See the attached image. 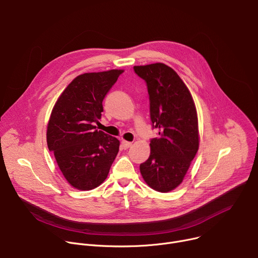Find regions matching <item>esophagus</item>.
I'll return each instance as SVG.
<instances>
[{"label":"esophagus","mask_w":258,"mask_h":258,"mask_svg":"<svg viewBox=\"0 0 258 258\" xmlns=\"http://www.w3.org/2000/svg\"><path fill=\"white\" fill-rule=\"evenodd\" d=\"M121 145H122V148H123V149H128L130 147L132 146V143H131V142H127V141H124V140H123V141L121 142Z\"/></svg>","instance_id":"obj_1"}]
</instances>
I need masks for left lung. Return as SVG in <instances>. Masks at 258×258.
<instances>
[{"mask_svg":"<svg viewBox=\"0 0 258 258\" xmlns=\"http://www.w3.org/2000/svg\"><path fill=\"white\" fill-rule=\"evenodd\" d=\"M134 70L147 85L152 127L159 131L140 171L152 189L169 192L182 181L199 148L196 107L186 85L167 65L134 66Z\"/></svg>","mask_w":258,"mask_h":258,"instance_id":"8db88e82","label":"left lung"}]
</instances>
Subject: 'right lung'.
Returning a JSON list of instances; mask_svg holds the SVG:
<instances>
[{"label":"right lung","mask_w":258,"mask_h":258,"mask_svg":"<svg viewBox=\"0 0 258 258\" xmlns=\"http://www.w3.org/2000/svg\"><path fill=\"white\" fill-rule=\"evenodd\" d=\"M123 70L84 73L57 100L48 123V148L72 187L88 191L100 186L119 150V141L96 130L103 100Z\"/></svg>","instance_id":"1"}]
</instances>
